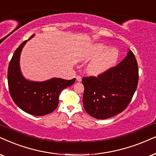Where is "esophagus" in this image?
<instances>
[{
    "label": "esophagus",
    "mask_w": 156,
    "mask_h": 156,
    "mask_svg": "<svg viewBox=\"0 0 156 156\" xmlns=\"http://www.w3.org/2000/svg\"><path fill=\"white\" fill-rule=\"evenodd\" d=\"M81 77H80V76H76V80H77V81H78V82H80L81 81Z\"/></svg>",
    "instance_id": "obj_1"
}]
</instances>
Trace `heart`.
<instances>
[{
    "label": "heart",
    "instance_id": "heart-1",
    "mask_svg": "<svg viewBox=\"0 0 156 156\" xmlns=\"http://www.w3.org/2000/svg\"><path fill=\"white\" fill-rule=\"evenodd\" d=\"M119 58L117 49H109L106 45L101 43L93 44L88 49L83 55L84 60L90 61L86 67V72L91 76H98L104 73L112 68Z\"/></svg>",
    "mask_w": 156,
    "mask_h": 156
}]
</instances>
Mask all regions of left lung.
<instances>
[{"label": "left lung", "mask_w": 156, "mask_h": 156, "mask_svg": "<svg viewBox=\"0 0 156 156\" xmlns=\"http://www.w3.org/2000/svg\"><path fill=\"white\" fill-rule=\"evenodd\" d=\"M138 78V66L131 50L117 66L104 73L83 77V103L86 112L99 119L121 113L130 103Z\"/></svg>", "instance_id": "8db88e82"}]
</instances>
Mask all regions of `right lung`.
Masks as SVG:
<instances>
[{
  "label": "right lung",
  "instance_id": "1",
  "mask_svg": "<svg viewBox=\"0 0 156 156\" xmlns=\"http://www.w3.org/2000/svg\"><path fill=\"white\" fill-rule=\"evenodd\" d=\"M31 35L28 40L34 37ZM26 40L15 50L8 69V84L10 95L14 103L27 113L44 116L58 107L59 96L62 90L72 86L76 78L64 80L54 78L43 82L29 81L21 73L19 59Z\"/></svg>",
  "mask_w": 156,
  "mask_h": 156
}]
</instances>
